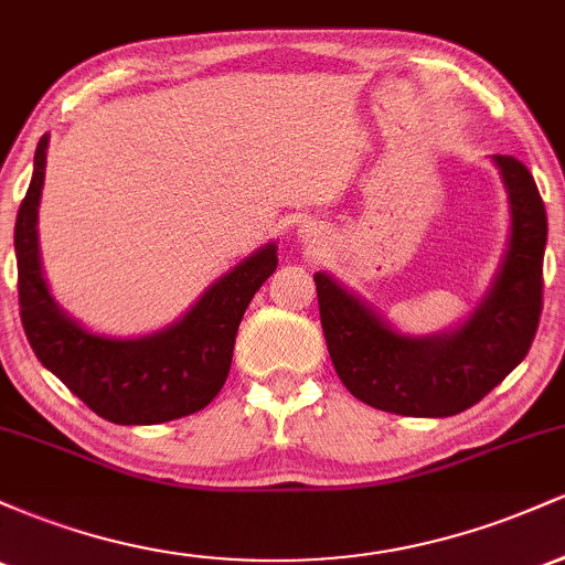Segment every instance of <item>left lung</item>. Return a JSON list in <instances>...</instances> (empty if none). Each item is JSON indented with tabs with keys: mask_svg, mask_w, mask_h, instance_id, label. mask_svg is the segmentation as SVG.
<instances>
[{
	"mask_svg": "<svg viewBox=\"0 0 565 565\" xmlns=\"http://www.w3.org/2000/svg\"><path fill=\"white\" fill-rule=\"evenodd\" d=\"M491 159L508 191V249L491 287L457 329L404 334L329 274L313 276L337 377L364 404L404 417H451L476 406L526 359L542 313L547 212L526 164Z\"/></svg>",
	"mask_w": 565,
	"mask_h": 565,
	"instance_id": "obj_1",
	"label": "left lung"
}]
</instances>
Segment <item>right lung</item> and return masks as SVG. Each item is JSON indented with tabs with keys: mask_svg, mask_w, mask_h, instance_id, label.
<instances>
[{
	"mask_svg": "<svg viewBox=\"0 0 565 565\" xmlns=\"http://www.w3.org/2000/svg\"><path fill=\"white\" fill-rule=\"evenodd\" d=\"M47 142L50 135H42L15 220L18 300L29 345L44 369L114 425H159L201 412L225 385L238 323L255 291L276 270L278 246L270 242L252 252L159 332L121 340L84 329L50 295L39 257Z\"/></svg>",
	"mask_w": 565,
	"mask_h": 565,
	"instance_id": "right-lung-1",
	"label": "right lung"
}]
</instances>
